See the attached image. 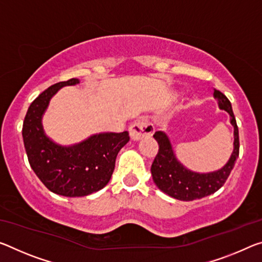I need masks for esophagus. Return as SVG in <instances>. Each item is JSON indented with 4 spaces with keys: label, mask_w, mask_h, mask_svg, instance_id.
Instances as JSON below:
<instances>
[{
    "label": "esophagus",
    "mask_w": 262,
    "mask_h": 262,
    "mask_svg": "<svg viewBox=\"0 0 262 262\" xmlns=\"http://www.w3.org/2000/svg\"><path fill=\"white\" fill-rule=\"evenodd\" d=\"M154 130H155V128L151 123L143 121V120H138V121L130 124L129 135L133 141H139L141 139L151 136Z\"/></svg>",
    "instance_id": "esophagus-1"
}]
</instances>
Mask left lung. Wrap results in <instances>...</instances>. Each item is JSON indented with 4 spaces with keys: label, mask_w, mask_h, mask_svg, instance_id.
I'll use <instances>...</instances> for the list:
<instances>
[{
    "label": "left lung",
    "mask_w": 262,
    "mask_h": 262,
    "mask_svg": "<svg viewBox=\"0 0 262 262\" xmlns=\"http://www.w3.org/2000/svg\"><path fill=\"white\" fill-rule=\"evenodd\" d=\"M213 97L217 99L219 108L226 111L231 116L230 121L234 128L232 155L227 163L217 171L206 173L191 171L176 159L168 135L161 130L156 132L154 139L159 143V152L151 164V176L157 188L170 197L189 202L214 193L225 183L238 159L239 132L231 102L221 91L214 90Z\"/></svg>",
    "instance_id": "8db88e82"
}]
</instances>
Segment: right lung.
Returning a JSON list of instances; mask_svg holds the SVG:
<instances>
[{
    "label": "right lung",
    "instance_id": "add662e5",
    "mask_svg": "<svg viewBox=\"0 0 262 262\" xmlns=\"http://www.w3.org/2000/svg\"><path fill=\"white\" fill-rule=\"evenodd\" d=\"M79 84V79L57 82L41 92L27 112L23 141L29 163L47 188L60 196L82 197L108 183L115 160L129 141L128 132L100 133L73 146L64 147L45 135L41 119L49 102L61 87Z\"/></svg>",
    "mask_w": 262,
    "mask_h": 262
}]
</instances>
